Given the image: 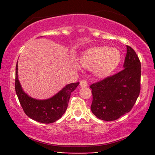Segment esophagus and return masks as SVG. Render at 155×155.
I'll return each instance as SVG.
<instances>
[{"mask_svg": "<svg viewBox=\"0 0 155 155\" xmlns=\"http://www.w3.org/2000/svg\"><path fill=\"white\" fill-rule=\"evenodd\" d=\"M80 85L81 87H85L87 86V80H82L80 81Z\"/></svg>", "mask_w": 155, "mask_h": 155, "instance_id": "1", "label": "esophagus"}]
</instances>
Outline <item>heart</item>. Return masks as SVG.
<instances>
[{"instance_id": "b5f03b06", "label": "heart", "mask_w": 155, "mask_h": 155, "mask_svg": "<svg viewBox=\"0 0 155 155\" xmlns=\"http://www.w3.org/2000/svg\"><path fill=\"white\" fill-rule=\"evenodd\" d=\"M120 62L118 50L108 46H95L83 52L80 63L84 68L92 71L94 75L104 78L117 68Z\"/></svg>"}]
</instances>
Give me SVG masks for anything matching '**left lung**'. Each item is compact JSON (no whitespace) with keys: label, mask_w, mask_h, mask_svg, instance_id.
<instances>
[{"label":"left lung","mask_w":155,"mask_h":155,"mask_svg":"<svg viewBox=\"0 0 155 155\" xmlns=\"http://www.w3.org/2000/svg\"><path fill=\"white\" fill-rule=\"evenodd\" d=\"M124 70L91 84V110L99 119L111 121L132 109L140 92L141 63L136 53L126 46Z\"/></svg>","instance_id":"obj_1"}]
</instances>
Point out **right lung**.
<instances>
[{"instance_id":"add662e5","label":"right lung","mask_w":155,"mask_h":155,"mask_svg":"<svg viewBox=\"0 0 155 155\" xmlns=\"http://www.w3.org/2000/svg\"><path fill=\"white\" fill-rule=\"evenodd\" d=\"M18 63L15 69L16 94L25 114L31 119L42 124H51L62 117L66 111L71 94L79 82L67 84L60 92L49 99L39 100L31 98L23 91L18 75Z\"/></svg>"}]
</instances>
